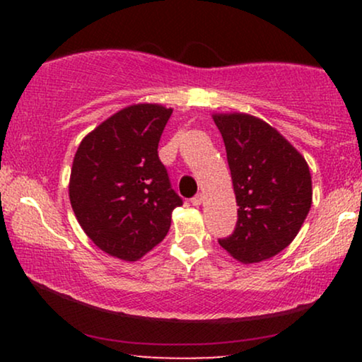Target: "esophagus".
<instances>
[{
    "label": "esophagus",
    "instance_id": "1",
    "mask_svg": "<svg viewBox=\"0 0 362 362\" xmlns=\"http://www.w3.org/2000/svg\"><path fill=\"white\" fill-rule=\"evenodd\" d=\"M202 201H204V194H201V192H199V194H196L194 197H192V199H191V202H192V206H201L202 204Z\"/></svg>",
    "mask_w": 362,
    "mask_h": 362
}]
</instances>
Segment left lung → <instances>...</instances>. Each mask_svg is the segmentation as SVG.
<instances>
[{"instance_id":"obj_1","label":"left lung","mask_w":362,"mask_h":362,"mask_svg":"<svg viewBox=\"0 0 362 362\" xmlns=\"http://www.w3.org/2000/svg\"><path fill=\"white\" fill-rule=\"evenodd\" d=\"M230 168L237 209L234 234L219 244L242 264L269 260L291 244L308 216V163L269 123L249 113H214Z\"/></svg>"}]
</instances>
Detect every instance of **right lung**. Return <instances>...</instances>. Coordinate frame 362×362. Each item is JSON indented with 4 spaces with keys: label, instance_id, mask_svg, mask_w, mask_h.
I'll return each mask as SVG.
<instances>
[{
    "label": "right lung",
    "instance_id": "obj_1",
    "mask_svg": "<svg viewBox=\"0 0 362 362\" xmlns=\"http://www.w3.org/2000/svg\"><path fill=\"white\" fill-rule=\"evenodd\" d=\"M173 108L125 107L83 136L74 156L69 199L88 239L105 254L135 262L165 239L182 206L171 189L158 143Z\"/></svg>",
    "mask_w": 362,
    "mask_h": 362
}]
</instances>
